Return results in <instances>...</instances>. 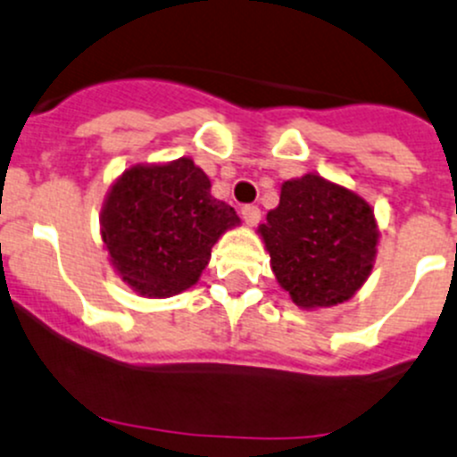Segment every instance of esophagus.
I'll return each mask as SVG.
<instances>
[{
  "instance_id": "obj_1",
  "label": "esophagus",
  "mask_w": 457,
  "mask_h": 457,
  "mask_svg": "<svg viewBox=\"0 0 457 457\" xmlns=\"http://www.w3.org/2000/svg\"><path fill=\"white\" fill-rule=\"evenodd\" d=\"M242 218H244V222L248 224V227H255V224L260 222V218H262L260 206H255V204H244V206H242Z\"/></svg>"
}]
</instances>
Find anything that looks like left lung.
Instances as JSON below:
<instances>
[{"label":"left lung","instance_id":"1","mask_svg":"<svg viewBox=\"0 0 457 457\" xmlns=\"http://www.w3.org/2000/svg\"><path fill=\"white\" fill-rule=\"evenodd\" d=\"M260 233L279 287L302 309L353 297L376 260L371 206L320 175L284 182L279 206Z\"/></svg>","mask_w":457,"mask_h":457}]
</instances>
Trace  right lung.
Masks as SVG:
<instances>
[{"mask_svg": "<svg viewBox=\"0 0 457 457\" xmlns=\"http://www.w3.org/2000/svg\"><path fill=\"white\" fill-rule=\"evenodd\" d=\"M239 222L193 160L133 166L112 184L102 209L111 262L139 295L169 297L200 279L211 248Z\"/></svg>", "mask_w": 457, "mask_h": 457, "instance_id": "right-lung-1", "label": "right lung"}]
</instances>
